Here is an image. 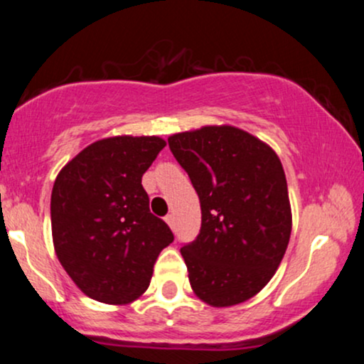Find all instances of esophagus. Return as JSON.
<instances>
[{
    "label": "esophagus",
    "instance_id": "1",
    "mask_svg": "<svg viewBox=\"0 0 364 364\" xmlns=\"http://www.w3.org/2000/svg\"><path fill=\"white\" fill-rule=\"evenodd\" d=\"M166 223H168L171 228H174V215L173 214H169V215H166Z\"/></svg>",
    "mask_w": 364,
    "mask_h": 364
}]
</instances>
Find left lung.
I'll use <instances>...</instances> for the list:
<instances>
[{
	"label": "left lung",
	"instance_id": "left-lung-1",
	"mask_svg": "<svg viewBox=\"0 0 364 364\" xmlns=\"http://www.w3.org/2000/svg\"><path fill=\"white\" fill-rule=\"evenodd\" d=\"M200 198L198 236L185 243L188 279L200 299L232 306L272 279L291 236L286 174L277 154L232 127L169 136Z\"/></svg>",
	"mask_w": 364,
	"mask_h": 364
}]
</instances>
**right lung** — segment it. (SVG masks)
<instances>
[{"label":"right lung","instance_id":"1","mask_svg":"<svg viewBox=\"0 0 364 364\" xmlns=\"http://www.w3.org/2000/svg\"><path fill=\"white\" fill-rule=\"evenodd\" d=\"M166 141L159 136L99 140L72 159L51 193L53 241L63 269L97 301L124 304L149 287L173 231L150 212L141 176Z\"/></svg>","mask_w":364,"mask_h":364}]
</instances>
